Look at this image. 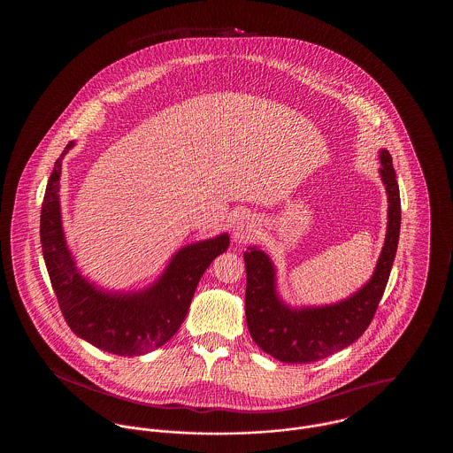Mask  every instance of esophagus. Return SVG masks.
Listing matches in <instances>:
<instances>
[{
	"label": "esophagus",
	"instance_id": "esophagus-1",
	"mask_svg": "<svg viewBox=\"0 0 453 453\" xmlns=\"http://www.w3.org/2000/svg\"><path fill=\"white\" fill-rule=\"evenodd\" d=\"M251 227L253 226L250 224V220L237 222L236 229H234V236H236L237 241H244V239L251 236V231H253Z\"/></svg>",
	"mask_w": 453,
	"mask_h": 453
}]
</instances>
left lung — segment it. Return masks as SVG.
Returning <instances> with one entry per match:
<instances>
[{"label":"left lung","mask_w":453,"mask_h":453,"mask_svg":"<svg viewBox=\"0 0 453 453\" xmlns=\"http://www.w3.org/2000/svg\"><path fill=\"white\" fill-rule=\"evenodd\" d=\"M380 176L388 195L386 244L375 273L346 301L318 309H288L275 292V272L268 257L250 248L246 265V323L253 342L285 364L318 362L357 342L372 323L388 285L401 229V196L392 157L380 151Z\"/></svg>","instance_id":"1"}]
</instances>
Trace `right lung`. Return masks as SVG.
<instances>
[{"label": "right lung", "instance_id": "right-lung-1", "mask_svg": "<svg viewBox=\"0 0 453 453\" xmlns=\"http://www.w3.org/2000/svg\"><path fill=\"white\" fill-rule=\"evenodd\" d=\"M73 146H65L63 156ZM61 156V157H63ZM61 157L49 176L41 211V242L49 279L67 326L88 343L120 357L150 353L172 340L185 321L203 272L229 246L222 234L178 251L156 285L139 294H105L78 272L65 246L59 178Z\"/></svg>", "mask_w": 453, "mask_h": 453}]
</instances>
